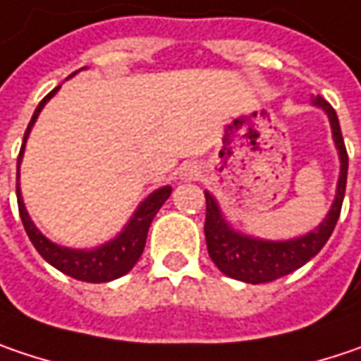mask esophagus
I'll return each instance as SVG.
<instances>
[{"label": "esophagus", "mask_w": 361, "mask_h": 361, "mask_svg": "<svg viewBox=\"0 0 361 361\" xmlns=\"http://www.w3.org/2000/svg\"><path fill=\"white\" fill-rule=\"evenodd\" d=\"M198 167L196 165H192V163H188V165H183L180 169V176H181V180H196L198 178Z\"/></svg>", "instance_id": "esophagus-1"}]
</instances>
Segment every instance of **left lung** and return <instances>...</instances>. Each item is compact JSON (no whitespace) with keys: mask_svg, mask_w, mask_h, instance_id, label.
<instances>
[{"mask_svg":"<svg viewBox=\"0 0 361 361\" xmlns=\"http://www.w3.org/2000/svg\"><path fill=\"white\" fill-rule=\"evenodd\" d=\"M312 106H319L325 110L329 122H331L333 140H335V147L339 153V163H341L337 192H335V200L331 204L329 214L314 231H310L302 237L288 239V241H265V239H255V237H249V235L235 231L224 221L216 198L212 194L204 192V196H206V223H204L206 247H208L210 259L224 276L241 280L247 284L274 282L310 262L329 241L335 224L339 221L341 204H343V196H345L348 151H345V142L341 137L339 118L331 108V104L321 96H312Z\"/></svg>","mask_w":361,"mask_h":361,"instance_id":"obj_1","label":"left lung"}]
</instances>
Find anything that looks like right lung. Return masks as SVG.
<instances>
[{
	"mask_svg": "<svg viewBox=\"0 0 361 361\" xmlns=\"http://www.w3.org/2000/svg\"><path fill=\"white\" fill-rule=\"evenodd\" d=\"M75 73H71V77ZM59 87H54L53 92L38 104V108L34 110L32 120H30V124H28V128L24 133V142H22V149H20V155H18V183H16L20 219H22V224H24V228H26L32 245L36 247V251L53 267H56L59 271L71 276L75 280H81V282H92V284L110 282V280H116L120 276L128 274L135 267L140 253H142V249H145V243H147L149 226L153 223L155 214L159 212L161 206L169 198L171 185H163L159 190H155L153 194H149L145 200L138 204V208L135 210L133 219L126 223V226L108 243L94 247V249H69V247H61V245L53 243L51 239H47L36 228L32 219L28 216L24 200H22V192H20V163H22V157H24V147H26V140H28V135L32 130L36 118L40 114V110L44 108V104L59 92Z\"/></svg>",
	"mask_w": 361,
	"mask_h": 361,
	"instance_id": "obj_1",
	"label": "right lung"
}]
</instances>
